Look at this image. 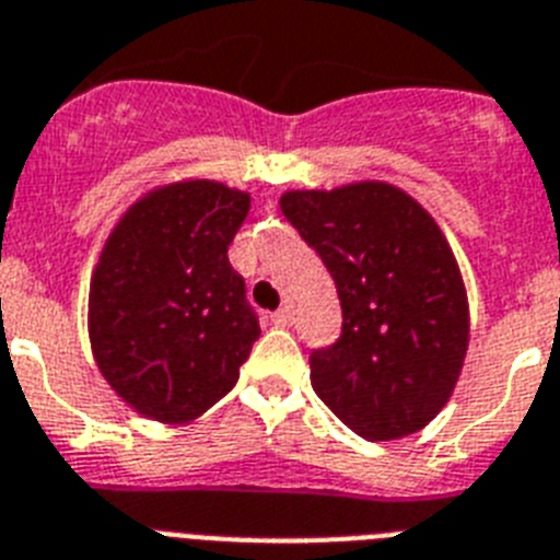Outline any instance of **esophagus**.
I'll use <instances>...</instances> for the list:
<instances>
[{
	"instance_id": "34e87169",
	"label": "esophagus",
	"mask_w": 560,
	"mask_h": 560,
	"mask_svg": "<svg viewBox=\"0 0 560 560\" xmlns=\"http://www.w3.org/2000/svg\"><path fill=\"white\" fill-rule=\"evenodd\" d=\"M270 322L276 324V327H290V324H293V313H290L288 307H281V310H276V313H272Z\"/></svg>"
}]
</instances>
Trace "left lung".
Masks as SVG:
<instances>
[{
	"mask_svg": "<svg viewBox=\"0 0 560 560\" xmlns=\"http://www.w3.org/2000/svg\"><path fill=\"white\" fill-rule=\"evenodd\" d=\"M281 213L322 256L341 302V336L310 352L316 396L361 439L430 424L469 341L467 293L439 224L384 182L290 190Z\"/></svg>",
	"mask_w": 560,
	"mask_h": 560,
	"instance_id": "obj_1",
	"label": "left lung"
}]
</instances>
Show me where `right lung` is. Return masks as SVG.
Wrapping results in <instances>:
<instances>
[{
    "label": "right lung",
    "mask_w": 560,
    "mask_h": 560,
    "mask_svg": "<svg viewBox=\"0 0 560 560\" xmlns=\"http://www.w3.org/2000/svg\"><path fill=\"white\" fill-rule=\"evenodd\" d=\"M250 196L178 182L139 199L107 238L91 281L98 370L136 412L185 424L238 382L261 336L228 247Z\"/></svg>",
    "instance_id": "add662e5"
}]
</instances>
